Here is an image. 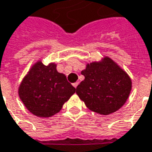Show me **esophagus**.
<instances>
[{
  "instance_id": "obj_1",
  "label": "esophagus",
  "mask_w": 152,
  "mask_h": 152,
  "mask_svg": "<svg viewBox=\"0 0 152 152\" xmlns=\"http://www.w3.org/2000/svg\"><path fill=\"white\" fill-rule=\"evenodd\" d=\"M78 84H79V82H76V83H73V86L75 87V88H76L77 87V86H78Z\"/></svg>"
}]
</instances>
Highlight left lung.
Segmentation results:
<instances>
[{
  "instance_id": "obj_1",
  "label": "left lung",
  "mask_w": 152,
  "mask_h": 152,
  "mask_svg": "<svg viewBox=\"0 0 152 152\" xmlns=\"http://www.w3.org/2000/svg\"><path fill=\"white\" fill-rule=\"evenodd\" d=\"M85 76L76 94L88 109L102 115L118 110L128 99L132 80L127 72L109 57L86 64Z\"/></svg>"
}]
</instances>
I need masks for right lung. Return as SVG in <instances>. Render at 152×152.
<instances>
[{
	"mask_svg": "<svg viewBox=\"0 0 152 152\" xmlns=\"http://www.w3.org/2000/svg\"><path fill=\"white\" fill-rule=\"evenodd\" d=\"M75 92L76 88L64 74L58 72L55 63L45 66L40 60L32 66L18 89L24 106L40 118L58 113Z\"/></svg>",
	"mask_w": 152,
	"mask_h": 152,
	"instance_id": "1",
	"label": "right lung"
}]
</instances>
